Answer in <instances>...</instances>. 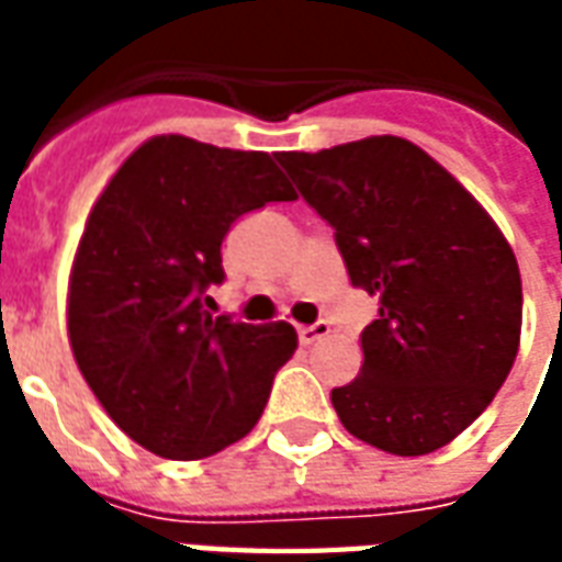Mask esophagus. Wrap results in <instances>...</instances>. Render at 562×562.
<instances>
[{
	"mask_svg": "<svg viewBox=\"0 0 562 562\" xmlns=\"http://www.w3.org/2000/svg\"><path fill=\"white\" fill-rule=\"evenodd\" d=\"M330 330L328 322H316V325H301L297 328V340H301V346H313L316 340H322L325 334Z\"/></svg>",
	"mask_w": 562,
	"mask_h": 562,
	"instance_id": "obj_1",
	"label": "esophagus"
}]
</instances>
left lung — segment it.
Here are the masks:
<instances>
[{
  "instance_id": "obj_1",
  "label": "left lung",
  "mask_w": 562,
  "mask_h": 562,
  "mask_svg": "<svg viewBox=\"0 0 562 562\" xmlns=\"http://www.w3.org/2000/svg\"><path fill=\"white\" fill-rule=\"evenodd\" d=\"M277 161L334 228L355 289L379 297L361 376L330 391L342 427L401 458L448 446L518 355L524 297L506 237L442 165L394 135Z\"/></svg>"
}]
</instances>
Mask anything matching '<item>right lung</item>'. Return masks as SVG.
I'll return each mask as SVG.
<instances>
[{
	"instance_id": "right-lung-1",
	"label": "right lung",
	"mask_w": 562,
	"mask_h": 562,
	"mask_svg": "<svg viewBox=\"0 0 562 562\" xmlns=\"http://www.w3.org/2000/svg\"><path fill=\"white\" fill-rule=\"evenodd\" d=\"M294 201L268 153L161 135L95 201L68 289V340L123 434L168 460L244 439L297 349L292 325L210 316L222 240L246 213Z\"/></svg>"
}]
</instances>
